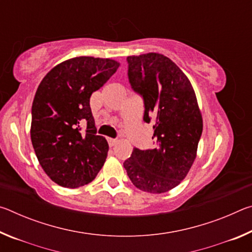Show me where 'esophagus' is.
<instances>
[{
    "instance_id": "34e87169",
    "label": "esophagus",
    "mask_w": 252,
    "mask_h": 252,
    "mask_svg": "<svg viewBox=\"0 0 252 252\" xmlns=\"http://www.w3.org/2000/svg\"><path fill=\"white\" fill-rule=\"evenodd\" d=\"M108 142H109V146H110V147H113V146H116V144H117L118 140H117V139L109 138V139H108Z\"/></svg>"
}]
</instances>
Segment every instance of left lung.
<instances>
[{"label":"left lung","instance_id":"obj_1","mask_svg":"<svg viewBox=\"0 0 252 252\" xmlns=\"http://www.w3.org/2000/svg\"><path fill=\"white\" fill-rule=\"evenodd\" d=\"M126 62L132 90L143 100V121L153 122L155 148H133L123 165L138 189L167 192L186 178L197 155L202 133L197 97L189 79L164 55H133Z\"/></svg>","mask_w":252,"mask_h":252}]
</instances>
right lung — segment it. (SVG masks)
Segmentation results:
<instances>
[{
    "label": "right lung",
    "instance_id": "add662e5",
    "mask_svg": "<svg viewBox=\"0 0 252 252\" xmlns=\"http://www.w3.org/2000/svg\"><path fill=\"white\" fill-rule=\"evenodd\" d=\"M119 65L110 59L73 58L41 81L32 104L31 140L41 167L59 186L88 185L103 167L109 144L96 134L90 97Z\"/></svg>",
    "mask_w": 252,
    "mask_h": 252
}]
</instances>
